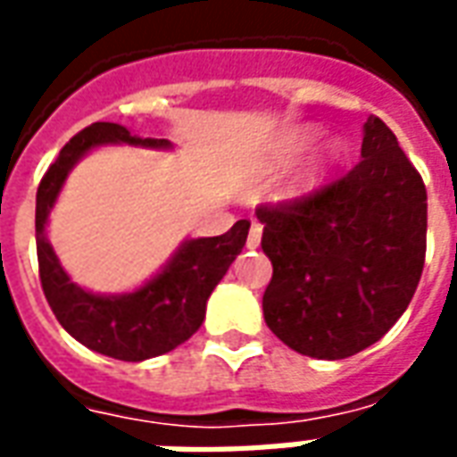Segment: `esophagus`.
<instances>
[{
    "instance_id": "obj_1",
    "label": "esophagus",
    "mask_w": 457,
    "mask_h": 457,
    "mask_svg": "<svg viewBox=\"0 0 457 457\" xmlns=\"http://www.w3.org/2000/svg\"><path fill=\"white\" fill-rule=\"evenodd\" d=\"M259 242H262V225H259V222H252V228H249L247 235V247L257 249Z\"/></svg>"
}]
</instances>
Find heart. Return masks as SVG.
<instances>
[{
  "label": "heart",
  "instance_id": "b5f03b06",
  "mask_svg": "<svg viewBox=\"0 0 457 457\" xmlns=\"http://www.w3.org/2000/svg\"><path fill=\"white\" fill-rule=\"evenodd\" d=\"M308 141H311V137H303V139L298 141V144H296V146H294V149H303V146H306ZM337 151H340V149H333V156H337Z\"/></svg>",
  "mask_w": 457,
  "mask_h": 457
}]
</instances>
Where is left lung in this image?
<instances>
[{"label": "left lung", "mask_w": 457, "mask_h": 457, "mask_svg": "<svg viewBox=\"0 0 457 457\" xmlns=\"http://www.w3.org/2000/svg\"><path fill=\"white\" fill-rule=\"evenodd\" d=\"M269 330L308 357L345 360L402 318L426 259V186L379 117L362 159L303 198L259 205Z\"/></svg>", "instance_id": "obj_1"}]
</instances>
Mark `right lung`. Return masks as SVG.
<instances>
[{"mask_svg": "<svg viewBox=\"0 0 457 457\" xmlns=\"http://www.w3.org/2000/svg\"><path fill=\"white\" fill-rule=\"evenodd\" d=\"M103 144L170 149L169 139H144L114 121H95L65 144L48 166L36 193V252L46 301L58 323L95 353L141 362L186 343L205 318L212 288L228 274L245 242L249 220H239L220 237L186 239L156 277L131 294L104 296L71 281L46 237L48 212L68 173L87 151Z\"/></svg>", "mask_w": 457, "mask_h": 457, "instance_id": "obj_1", "label": "right lung"}]
</instances>
